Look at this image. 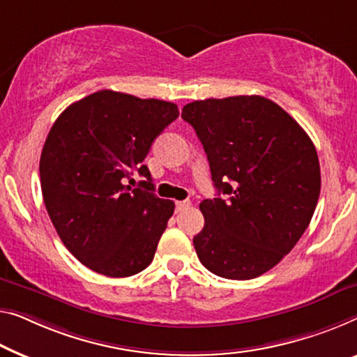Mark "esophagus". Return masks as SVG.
<instances>
[{"label":"esophagus","instance_id":"1","mask_svg":"<svg viewBox=\"0 0 357 357\" xmlns=\"http://www.w3.org/2000/svg\"><path fill=\"white\" fill-rule=\"evenodd\" d=\"M190 206V200H181V202H176V211H183L185 208H189Z\"/></svg>","mask_w":357,"mask_h":357}]
</instances>
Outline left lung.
<instances>
[{
    "instance_id": "obj_1",
    "label": "left lung",
    "mask_w": 357,
    "mask_h": 357,
    "mask_svg": "<svg viewBox=\"0 0 357 357\" xmlns=\"http://www.w3.org/2000/svg\"><path fill=\"white\" fill-rule=\"evenodd\" d=\"M208 158L218 195L200 204L194 237L200 263L225 279L273 269L310 226L321 192L316 147L263 96L194 100L183 109Z\"/></svg>"
}]
</instances>
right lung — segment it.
Returning <instances> with one entry per match:
<instances>
[{
	"label": "right lung",
	"instance_id": "1",
	"mask_svg": "<svg viewBox=\"0 0 357 357\" xmlns=\"http://www.w3.org/2000/svg\"><path fill=\"white\" fill-rule=\"evenodd\" d=\"M178 105L112 89L77 100L54 121L40 158L41 192L63 245L94 273L128 278L152 263L173 200L153 194L144 158ZM137 171L146 179L131 188Z\"/></svg>",
	"mask_w": 357,
	"mask_h": 357
}]
</instances>
